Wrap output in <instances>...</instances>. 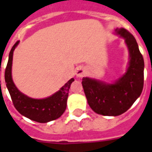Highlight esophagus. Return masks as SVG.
Instances as JSON below:
<instances>
[{
	"instance_id": "1",
	"label": "esophagus",
	"mask_w": 152,
	"mask_h": 152,
	"mask_svg": "<svg viewBox=\"0 0 152 152\" xmlns=\"http://www.w3.org/2000/svg\"><path fill=\"white\" fill-rule=\"evenodd\" d=\"M76 74L77 77H80H80H83V76H85L86 70L83 69V67H79L78 69H76Z\"/></svg>"
}]
</instances>
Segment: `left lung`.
<instances>
[{
	"label": "left lung",
	"instance_id": "obj_1",
	"mask_svg": "<svg viewBox=\"0 0 152 152\" xmlns=\"http://www.w3.org/2000/svg\"><path fill=\"white\" fill-rule=\"evenodd\" d=\"M125 39L129 52L127 72L115 83H106L83 77V91L89 106L95 113L104 116H118L129 110L139 98L144 88V61L137 40L125 28L115 30Z\"/></svg>",
	"mask_w": 152,
	"mask_h": 152
}]
</instances>
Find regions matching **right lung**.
Listing matches in <instances>:
<instances>
[{
    "instance_id": "right-lung-1",
    "label": "right lung",
    "mask_w": 152,
    "mask_h": 152,
    "mask_svg": "<svg viewBox=\"0 0 152 152\" xmlns=\"http://www.w3.org/2000/svg\"><path fill=\"white\" fill-rule=\"evenodd\" d=\"M19 44L15 43L9 53V57L4 72L6 86L8 88L13 105L18 112L31 120L39 123H46L57 119L63 114L67 106L69 91L74 79L69 80L58 91L46 99H35L20 92L12 78V64L13 51Z\"/></svg>"
}]
</instances>
